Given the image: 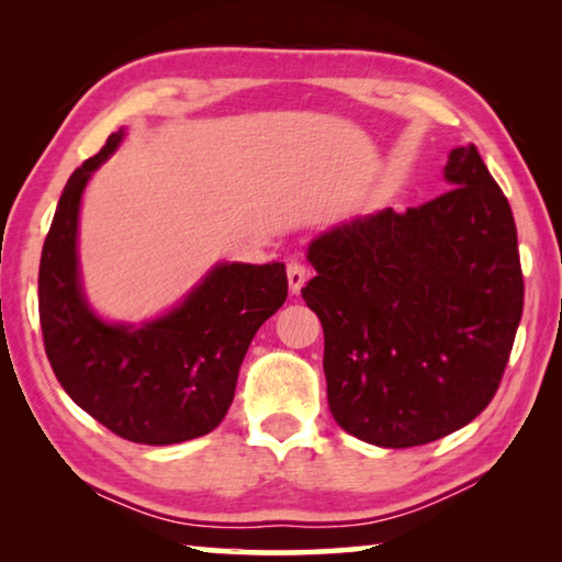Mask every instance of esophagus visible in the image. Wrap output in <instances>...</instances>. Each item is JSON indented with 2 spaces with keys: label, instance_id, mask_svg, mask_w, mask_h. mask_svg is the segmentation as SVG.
Returning a JSON list of instances; mask_svg holds the SVG:
<instances>
[{
  "label": "esophagus",
  "instance_id": "34e87169",
  "mask_svg": "<svg viewBox=\"0 0 562 562\" xmlns=\"http://www.w3.org/2000/svg\"><path fill=\"white\" fill-rule=\"evenodd\" d=\"M307 268H304L302 262H297V260H290L288 262V282H290V292L292 294H297L302 288H304V282H307Z\"/></svg>",
  "mask_w": 562,
  "mask_h": 562
}]
</instances>
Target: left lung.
I'll return each instance as SVG.
<instances>
[{
    "label": "left lung",
    "mask_w": 562,
    "mask_h": 562,
    "mask_svg": "<svg viewBox=\"0 0 562 562\" xmlns=\"http://www.w3.org/2000/svg\"><path fill=\"white\" fill-rule=\"evenodd\" d=\"M434 201L355 217L310 243L302 288L325 329L329 412L357 439L408 449L473 422L522 315L510 205L473 144Z\"/></svg>",
    "instance_id": "8db88e82"
}]
</instances>
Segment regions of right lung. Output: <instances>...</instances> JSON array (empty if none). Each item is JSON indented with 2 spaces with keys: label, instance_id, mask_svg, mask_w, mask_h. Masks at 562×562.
Segmentation results:
<instances>
[{
  "label": "right lung",
  "instance_id": "obj_1",
  "mask_svg": "<svg viewBox=\"0 0 562 562\" xmlns=\"http://www.w3.org/2000/svg\"><path fill=\"white\" fill-rule=\"evenodd\" d=\"M123 136L74 170L56 205L40 265L44 349L76 406L121 439L170 446L223 422L255 331L288 300V274L282 262H217L160 317L131 325L93 312L79 270L81 198Z\"/></svg>",
  "mask_w": 562,
  "mask_h": 562
}]
</instances>
